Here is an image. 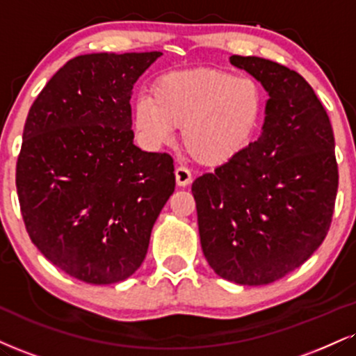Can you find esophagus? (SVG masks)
<instances>
[{"label":"esophagus","mask_w":356,"mask_h":356,"mask_svg":"<svg viewBox=\"0 0 356 356\" xmlns=\"http://www.w3.org/2000/svg\"><path fill=\"white\" fill-rule=\"evenodd\" d=\"M175 182H177V186L181 187L189 186L192 182L191 170L186 169V167H177V169H175Z\"/></svg>","instance_id":"1"}]
</instances>
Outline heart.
<instances>
[{"mask_svg": "<svg viewBox=\"0 0 356 356\" xmlns=\"http://www.w3.org/2000/svg\"><path fill=\"white\" fill-rule=\"evenodd\" d=\"M265 92L252 76L213 67L170 72L154 84L152 99L134 104V126L152 147L182 143L205 165H222L241 156L262 127Z\"/></svg>", "mask_w": 356, "mask_h": 356, "instance_id": "b5f03b06", "label": "heart"}]
</instances>
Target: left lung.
Listing matches in <instances>:
<instances>
[{"label":"left lung","mask_w":356,"mask_h":356,"mask_svg":"<svg viewBox=\"0 0 356 356\" xmlns=\"http://www.w3.org/2000/svg\"><path fill=\"white\" fill-rule=\"evenodd\" d=\"M268 92L259 139L192 184L202 252L217 275L267 285L322 245L338 189L335 137L312 86L282 64L230 56Z\"/></svg>","instance_id":"1"}]
</instances>
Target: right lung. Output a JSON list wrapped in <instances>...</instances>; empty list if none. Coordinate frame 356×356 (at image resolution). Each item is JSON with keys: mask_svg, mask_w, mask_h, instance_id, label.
Wrapping results in <instances>:
<instances>
[{"mask_svg": "<svg viewBox=\"0 0 356 356\" xmlns=\"http://www.w3.org/2000/svg\"><path fill=\"white\" fill-rule=\"evenodd\" d=\"M161 51L67 61L29 109L16 189L29 238L86 284L131 277L175 187L169 154L134 145L131 94Z\"/></svg>", "mask_w": 356, "mask_h": 356, "instance_id": "1", "label": "right lung"}]
</instances>
